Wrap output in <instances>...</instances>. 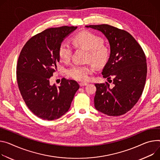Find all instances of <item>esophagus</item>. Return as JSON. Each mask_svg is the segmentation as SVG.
Listing matches in <instances>:
<instances>
[{
  "mask_svg": "<svg viewBox=\"0 0 160 160\" xmlns=\"http://www.w3.org/2000/svg\"><path fill=\"white\" fill-rule=\"evenodd\" d=\"M88 84V83H85V82H80V87H83V86L87 85Z\"/></svg>",
  "mask_w": 160,
  "mask_h": 160,
  "instance_id": "34e87169",
  "label": "esophagus"
}]
</instances>
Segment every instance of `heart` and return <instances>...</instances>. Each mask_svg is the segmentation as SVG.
<instances>
[{
    "mask_svg": "<svg viewBox=\"0 0 160 160\" xmlns=\"http://www.w3.org/2000/svg\"><path fill=\"white\" fill-rule=\"evenodd\" d=\"M73 43L76 47H82L88 50V60L91 61L97 66L105 64L109 57V50L103 45V40L101 37L89 32L83 31L77 34L73 38ZM72 47L67 41L61 42L59 48L60 59L64 62L71 60ZM93 68L90 64H74L68 71V75L73 79L79 81H85L89 75L93 72Z\"/></svg>",
    "mask_w": 160,
    "mask_h": 160,
    "instance_id": "1",
    "label": "heart"
}]
</instances>
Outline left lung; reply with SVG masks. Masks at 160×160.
<instances>
[{"label":"left lung","mask_w":160,"mask_h":160,"mask_svg":"<svg viewBox=\"0 0 160 160\" xmlns=\"http://www.w3.org/2000/svg\"><path fill=\"white\" fill-rule=\"evenodd\" d=\"M85 27L102 32L110 48L102 75L107 79L112 78L110 81L113 84H95V108L109 116L123 115L135 105L143 91L147 76L146 55L138 42L127 31L107 24Z\"/></svg>","instance_id":"obj_1"}]
</instances>
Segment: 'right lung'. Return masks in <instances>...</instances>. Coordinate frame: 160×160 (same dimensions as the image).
I'll use <instances>...</instances> for the list:
<instances>
[{"instance_id":"obj_1","label":"right lung","mask_w":160,"mask_h":160,"mask_svg":"<svg viewBox=\"0 0 160 160\" xmlns=\"http://www.w3.org/2000/svg\"><path fill=\"white\" fill-rule=\"evenodd\" d=\"M77 28H48L32 37L20 53L17 66L19 90L27 107L42 119L52 121L65 114L80 88L76 81L64 78L59 86L50 83L60 61V45Z\"/></svg>"}]
</instances>
